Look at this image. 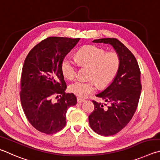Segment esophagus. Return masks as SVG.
Here are the masks:
<instances>
[{
    "mask_svg": "<svg viewBox=\"0 0 160 160\" xmlns=\"http://www.w3.org/2000/svg\"><path fill=\"white\" fill-rule=\"evenodd\" d=\"M85 101H86V100L84 99L81 98H77V102L78 103H82V102H85Z\"/></svg>",
    "mask_w": 160,
    "mask_h": 160,
    "instance_id": "1",
    "label": "esophagus"
}]
</instances>
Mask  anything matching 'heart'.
I'll use <instances>...</instances> for the list:
<instances>
[{"label":"heart","instance_id":"b5f03b06","mask_svg":"<svg viewBox=\"0 0 160 160\" xmlns=\"http://www.w3.org/2000/svg\"><path fill=\"white\" fill-rule=\"evenodd\" d=\"M75 58L81 65L90 67L88 77L94 78L88 82L77 81L69 86V91L80 98L95 93L98 88L97 82L101 87L110 85L118 74L121 63L119 55L116 51L106 52L93 45H88L78 50ZM61 71L64 77L69 80L75 77L77 65L69 56L62 61Z\"/></svg>","mask_w":160,"mask_h":160}]
</instances>
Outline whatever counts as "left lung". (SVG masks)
Here are the masks:
<instances>
[{
  "label": "left lung",
  "instance_id": "1",
  "mask_svg": "<svg viewBox=\"0 0 160 160\" xmlns=\"http://www.w3.org/2000/svg\"><path fill=\"white\" fill-rule=\"evenodd\" d=\"M93 42L110 44L121 60L113 82L96 95L105 103L93 100L95 108L88 117L89 124L95 132L101 136H112L128 124L138 107L142 88L141 71L135 56L118 39L100 38Z\"/></svg>",
  "mask_w": 160,
  "mask_h": 160
}]
</instances>
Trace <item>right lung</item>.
<instances>
[{"instance_id":"obj_1","label":"right lung","mask_w":160,"mask_h":160,"mask_svg":"<svg viewBox=\"0 0 160 160\" xmlns=\"http://www.w3.org/2000/svg\"><path fill=\"white\" fill-rule=\"evenodd\" d=\"M80 40L51 36L33 48L22 67V109L28 121L40 132L55 133L66 125L67 109L77 104L73 93H66V83L61 71L64 57ZM60 96L57 102L55 96Z\"/></svg>"}]
</instances>
